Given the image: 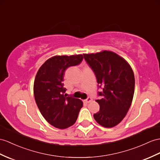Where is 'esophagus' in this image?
Segmentation results:
<instances>
[{
  "instance_id": "34e87169",
  "label": "esophagus",
  "mask_w": 160,
  "mask_h": 160,
  "mask_svg": "<svg viewBox=\"0 0 160 160\" xmlns=\"http://www.w3.org/2000/svg\"><path fill=\"white\" fill-rule=\"evenodd\" d=\"M92 100V98H91V97H88V98L85 100V102L86 103H89V102H90Z\"/></svg>"
}]
</instances>
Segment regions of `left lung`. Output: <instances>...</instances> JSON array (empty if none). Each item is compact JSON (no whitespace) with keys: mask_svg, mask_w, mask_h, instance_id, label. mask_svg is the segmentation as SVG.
Listing matches in <instances>:
<instances>
[{"mask_svg":"<svg viewBox=\"0 0 160 160\" xmlns=\"http://www.w3.org/2000/svg\"><path fill=\"white\" fill-rule=\"evenodd\" d=\"M96 77L98 92L102 98L96 101L100 111L93 114L95 120L105 128L118 125L125 118L131 106L134 93L135 79L130 64L110 51L83 54Z\"/></svg>","mask_w":160,"mask_h":160,"instance_id":"1","label":"left lung"}]
</instances>
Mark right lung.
<instances>
[{
	"label": "right lung",
	"instance_id": "add662e5",
	"mask_svg": "<svg viewBox=\"0 0 160 160\" xmlns=\"http://www.w3.org/2000/svg\"><path fill=\"white\" fill-rule=\"evenodd\" d=\"M83 56H56L42 64L34 82V95L37 107L47 122L59 129L72 126L83 107L81 100L67 96L64 88L66 69L79 64Z\"/></svg>",
	"mask_w": 160,
	"mask_h": 160
}]
</instances>
